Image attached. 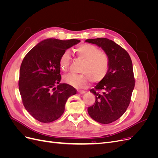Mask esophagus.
Returning <instances> with one entry per match:
<instances>
[{"mask_svg":"<svg viewBox=\"0 0 158 158\" xmlns=\"http://www.w3.org/2000/svg\"><path fill=\"white\" fill-rule=\"evenodd\" d=\"M78 92L79 93V94H84L85 92V91H84V90H78Z\"/></svg>","mask_w":158,"mask_h":158,"instance_id":"esophagus-1","label":"esophagus"}]
</instances>
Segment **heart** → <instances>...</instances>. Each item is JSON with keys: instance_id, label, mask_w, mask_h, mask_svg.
Returning <instances> with one entry per match:
<instances>
[{"instance_id": "1", "label": "heart", "mask_w": 158, "mask_h": 158, "mask_svg": "<svg viewBox=\"0 0 158 158\" xmlns=\"http://www.w3.org/2000/svg\"><path fill=\"white\" fill-rule=\"evenodd\" d=\"M76 56L83 60L80 72L82 74H67L63 76V81L71 86L78 89L84 88L94 80L100 82L106 77L110 68V60L106 52L100 51L96 46L89 44L78 45L74 49ZM70 55L65 51L59 58V66L62 70L68 69L70 63Z\"/></svg>"}]
</instances>
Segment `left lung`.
Masks as SVG:
<instances>
[{"label": "left lung", "mask_w": 158, "mask_h": 158, "mask_svg": "<svg viewBox=\"0 0 158 158\" xmlns=\"http://www.w3.org/2000/svg\"><path fill=\"white\" fill-rule=\"evenodd\" d=\"M85 41L102 47L109 57L110 68L106 77L90 89L95 102L88 108L89 116L102 124L117 121L130 104L135 88L132 63L127 51L107 38L89 39Z\"/></svg>", "instance_id": "8db88e82"}]
</instances>
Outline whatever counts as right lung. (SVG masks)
Instances as JSON below:
<instances>
[{
  "instance_id": "1",
  "label": "right lung",
  "mask_w": 158,
  "mask_h": 158,
  "mask_svg": "<svg viewBox=\"0 0 158 158\" xmlns=\"http://www.w3.org/2000/svg\"><path fill=\"white\" fill-rule=\"evenodd\" d=\"M80 41L45 40L28 52L22 60L18 82L22 103L40 122L58 119L64 111L68 98L77 92L69 84H60L59 58L64 51Z\"/></svg>"
}]
</instances>
